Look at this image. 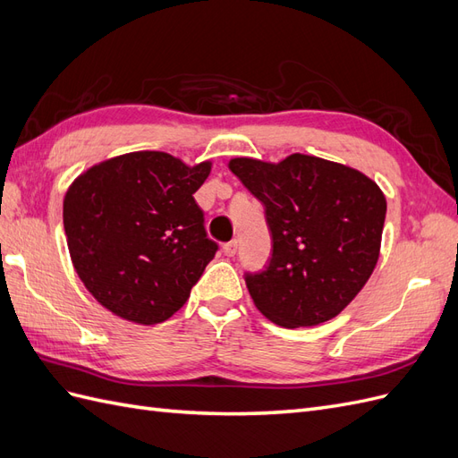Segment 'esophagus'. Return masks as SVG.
Masks as SVG:
<instances>
[{
    "instance_id": "esophagus-1",
    "label": "esophagus",
    "mask_w": 458,
    "mask_h": 458,
    "mask_svg": "<svg viewBox=\"0 0 458 458\" xmlns=\"http://www.w3.org/2000/svg\"><path fill=\"white\" fill-rule=\"evenodd\" d=\"M237 250H239V242L237 241H231V242L224 244V254L227 258H233L234 254H237Z\"/></svg>"
}]
</instances>
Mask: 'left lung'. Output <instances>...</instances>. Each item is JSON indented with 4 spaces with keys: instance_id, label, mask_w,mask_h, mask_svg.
<instances>
[{
    "instance_id": "left-lung-1",
    "label": "left lung",
    "mask_w": 458,
    "mask_h": 458,
    "mask_svg": "<svg viewBox=\"0 0 458 458\" xmlns=\"http://www.w3.org/2000/svg\"><path fill=\"white\" fill-rule=\"evenodd\" d=\"M229 168L266 208L273 239L267 267L244 273L256 308L286 328L336 317L378 261L386 219L378 185L308 155L279 164L234 158Z\"/></svg>"
}]
</instances>
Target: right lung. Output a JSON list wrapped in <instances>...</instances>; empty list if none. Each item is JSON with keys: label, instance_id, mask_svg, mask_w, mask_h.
Listing matches in <instances>:
<instances>
[{"label": "right lung", "instance_id": "right-lung-1", "mask_svg": "<svg viewBox=\"0 0 458 458\" xmlns=\"http://www.w3.org/2000/svg\"><path fill=\"white\" fill-rule=\"evenodd\" d=\"M210 168L141 150L97 164L71 185L63 204L68 250L101 306L141 325L183 308L219 250L192 197Z\"/></svg>", "mask_w": 458, "mask_h": 458}]
</instances>
